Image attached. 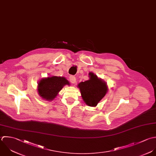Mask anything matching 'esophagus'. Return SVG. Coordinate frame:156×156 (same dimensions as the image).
<instances>
[{"label": "esophagus", "mask_w": 156, "mask_h": 156, "mask_svg": "<svg viewBox=\"0 0 156 156\" xmlns=\"http://www.w3.org/2000/svg\"><path fill=\"white\" fill-rule=\"evenodd\" d=\"M69 80H70V81L71 83L74 84V83H75V82H76V78H75L74 76L71 75V76H70V77H69Z\"/></svg>", "instance_id": "obj_1"}]
</instances>
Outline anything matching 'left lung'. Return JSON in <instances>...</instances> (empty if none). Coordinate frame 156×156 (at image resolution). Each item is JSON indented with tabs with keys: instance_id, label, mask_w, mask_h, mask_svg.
<instances>
[{
	"instance_id": "obj_1",
	"label": "left lung",
	"mask_w": 156,
	"mask_h": 156,
	"mask_svg": "<svg viewBox=\"0 0 156 156\" xmlns=\"http://www.w3.org/2000/svg\"><path fill=\"white\" fill-rule=\"evenodd\" d=\"M90 79L84 82H81L78 85L81 97L89 106H96L98 103L106 95L108 87L103 82L92 73H89Z\"/></svg>"
}]
</instances>
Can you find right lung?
Returning a JSON list of instances; mask_svg holds the SVG:
<instances>
[{
  "instance_id": "obj_1",
  "label": "right lung",
  "mask_w": 156,
  "mask_h": 156,
  "mask_svg": "<svg viewBox=\"0 0 156 156\" xmlns=\"http://www.w3.org/2000/svg\"><path fill=\"white\" fill-rule=\"evenodd\" d=\"M66 84H70L64 77L53 76L43 78L38 83V93L44 99L52 100Z\"/></svg>"
}]
</instances>
